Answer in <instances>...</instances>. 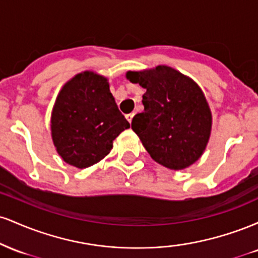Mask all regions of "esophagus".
Segmentation results:
<instances>
[{
    "label": "esophagus",
    "instance_id": "34e87169",
    "mask_svg": "<svg viewBox=\"0 0 258 258\" xmlns=\"http://www.w3.org/2000/svg\"><path fill=\"white\" fill-rule=\"evenodd\" d=\"M133 116H135V114H133V112H131V114H127V115H126V119H127V121H128L130 123L132 122V119H133Z\"/></svg>",
    "mask_w": 258,
    "mask_h": 258
}]
</instances>
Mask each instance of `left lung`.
<instances>
[{
  "instance_id": "left-lung-1",
  "label": "left lung",
  "mask_w": 258,
  "mask_h": 258,
  "mask_svg": "<svg viewBox=\"0 0 258 258\" xmlns=\"http://www.w3.org/2000/svg\"><path fill=\"white\" fill-rule=\"evenodd\" d=\"M126 78L147 90L144 111L135 115L131 125L150 156L171 170H183L199 160L212 125L199 86L166 65L128 72Z\"/></svg>"
}]
</instances>
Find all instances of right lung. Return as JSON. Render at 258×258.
<instances>
[{"label":"right lung","mask_w":258,"mask_h":258,"mask_svg":"<svg viewBox=\"0 0 258 258\" xmlns=\"http://www.w3.org/2000/svg\"><path fill=\"white\" fill-rule=\"evenodd\" d=\"M130 128L104 76L84 72L59 92L51 117L52 139L67 164L90 167L110 153L112 141Z\"/></svg>","instance_id":"add662e5"}]
</instances>
